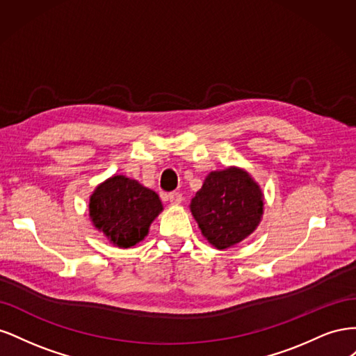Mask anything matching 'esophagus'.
<instances>
[{"mask_svg": "<svg viewBox=\"0 0 356 356\" xmlns=\"http://www.w3.org/2000/svg\"><path fill=\"white\" fill-rule=\"evenodd\" d=\"M168 200L172 203V204H179L182 202V195L179 191H170L168 195Z\"/></svg>", "mask_w": 356, "mask_h": 356, "instance_id": "34e87169", "label": "esophagus"}]
</instances>
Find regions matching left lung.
I'll use <instances>...</instances> for the list:
<instances>
[{
    "label": "left lung",
    "instance_id": "8db88e82",
    "mask_svg": "<svg viewBox=\"0 0 356 356\" xmlns=\"http://www.w3.org/2000/svg\"><path fill=\"white\" fill-rule=\"evenodd\" d=\"M190 207L204 238L225 250L255 230L263 215V195L246 172L229 168L211 172Z\"/></svg>",
    "mask_w": 356,
    "mask_h": 356
}]
</instances>
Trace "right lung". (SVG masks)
<instances>
[{"label":"right lung","instance_id":"add662e5","mask_svg":"<svg viewBox=\"0 0 356 356\" xmlns=\"http://www.w3.org/2000/svg\"><path fill=\"white\" fill-rule=\"evenodd\" d=\"M161 209L163 207L153 190L123 175L102 182L89 203L95 227L118 248H131L143 241Z\"/></svg>","mask_w":356,"mask_h":356}]
</instances>
